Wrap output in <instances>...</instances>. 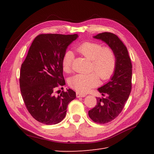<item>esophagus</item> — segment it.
Returning <instances> with one entry per match:
<instances>
[{
	"mask_svg": "<svg viewBox=\"0 0 154 154\" xmlns=\"http://www.w3.org/2000/svg\"><path fill=\"white\" fill-rule=\"evenodd\" d=\"M85 94H83V93H81L80 92H76V97H85Z\"/></svg>",
	"mask_w": 154,
	"mask_h": 154,
	"instance_id": "34e87169",
	"label": "esophagus"
}]
</instances>
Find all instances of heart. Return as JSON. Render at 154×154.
I'll return each mask as SVG.
<instances>
[{
  "label": "heart",
  "mask_w": 154,
  "mask_h": 154,
  "mask_svg": "<svg viewBox=\"0 0 154 154\" xmlns=\"http://www.w3.org/2000/svg\"><path fill=\"white\" fill-rule=\"evenodd\" d=\"M76 51L87 59L91 60L88 74H77L69 79V85L82 92H86L98 85L99 77L102 80H109L113 75L116 67V56L109 46H103L96 42H84L76 47ZM74 59L71 51L64 53L62 66L64 72H70Z\"/></svg>",
  "instance_id": "b5f03b06"
}]
</instances>
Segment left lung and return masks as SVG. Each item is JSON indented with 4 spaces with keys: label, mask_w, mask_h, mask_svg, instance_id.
<instances>
[{
    "label": "left lung",
    "mask_w": 154,
    "mask_h": 154,
    "mask_svg": "<svg viewBox=\"0 0 154 154\" xmlns=\"http://www.w3.org/2000/svg\"><path fill=\"white\" fill-rule=\"evenodd\" d=\"M94 37L106 42L116 56L113 76L106 84L97 89L103 97H96V106L88 112L93 122L105 124L118 117L128 98L132 90V65L127 47L117 35L104 32Z\"/></svg>",
    "instance_id": "1"
}]
</instances>
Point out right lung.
<instances>
[{"instance_id":"right-lung-1","label":"right lung","mask_w":154,"mask_h":154,"mask_svg":"<svg viewBox=\"0 0 154 154\" xmlns=\"http://www.w3.org/2000/svg\"><path fill=\"white\" fill-rule=\"evenodd\" d=\"M77 37V34L38 35L22 63L21 95L27 110L40 123L54 125L62 122L68 104L76 98L72 89L62 91L58 96L55 91L66 84L62 60L67 46Z\"/></svg>"}]
</instances>
